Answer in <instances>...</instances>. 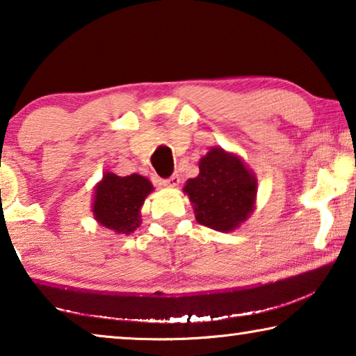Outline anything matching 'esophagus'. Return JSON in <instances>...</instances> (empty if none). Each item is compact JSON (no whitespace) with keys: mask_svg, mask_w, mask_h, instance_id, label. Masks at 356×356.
Instances as JSON below:
<instances>
[{"mask_svg":"<svg viewBox=\"0 0 356 356\" xmlns=\"http://www.w3.org/2000/svg\"><path fill=\"white\" fill-rule=\"evenodd\" d=\"M179 184H180V177L177 174H174V176H171L170 179L163 180V185L168 186V188H176V186H179Z\"/></svg>","mask_w":356,"mask_h":356,"instance_id":"34e87169","label":"esophagus"}]
</instances>
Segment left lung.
<instances>
[{"label": "left lung", "mask_w": 356, "mask_h": 356, "mask_svg": "<svg viewBox=\"0 0 356 356\" xmlns=\"http://www.w3.org/2000/svg\"><path fill=\"white\" fill-rule=\"evenodd\" d=\"M184 193L200 225L231 232L254 210L257 179L240 156L213 147L200 160V174L186 180Z\"/></svg>", "instance_id": "1"}]
</instances>
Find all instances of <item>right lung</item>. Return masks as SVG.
Wrapping results in <instances>:
<instances>
[{
	"label": "right lung",
	"mask_w": 356,
	"mask_h": 356,
	"mask_svg": "<svg viewBox=\"0 0 356 356\" xmlns=\"http://www.w3.org/2000/svg\"><path fill=\"white\" fill-rule=\"evenodd\" d=\"M152 191V184L140 174L120 177L105 172L94 190V218L110 231L129 236L140 227L141 207Z\"/></svg>",
	"instance_id": "add662e5"
}]
</instances>
